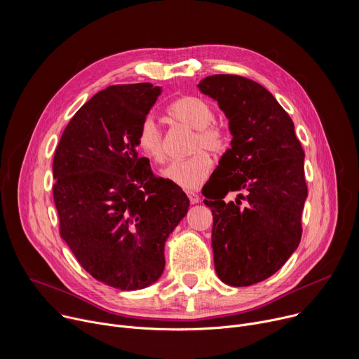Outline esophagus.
<instances>
[{
	"instance_id": "obj_1",
	"label": "esophagus",
	"mask_w": 359,
	"mask_h": 359,
	"mask_svg": "<svg viewBox=\"0 0 359 359\" xmlns=\"http://www.w3.org/2000/svg\"><path fill=\"white\" fill-rule=\"evenodd\" d=\"M187 197H189V200H190L191 204H196V203L200 201V196H198V193H196V191H187Z\"/></svg>"
}]
</instances>
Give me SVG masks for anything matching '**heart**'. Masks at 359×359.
<instances>
[{
  "instance_id": "1",
  "label": "heart",
  "mask_w": 359,
  "mask_h": 359,
  "mask_svg": "<svg viewBox=\"0 0 359 359\" xmlns=\"http://www.w3.org/2000/svg\"><path fill=\"white\" fill-rule=\"evenodd\" d=\"M168 116L179 125L194 129V136L190 143L193 155L172 162L163 170V176L186 190H194L208 180L213 170V159L205 149L222 151L227 144V136L215 123L213 108L197 96L187 95L172 102L168 107ZM136 142L143 155L151 162L163 163L166 161L165 133L153 118L147 116L142 121Z\"/></svg>"
}]
</instances>
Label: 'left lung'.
<instances>
[{
	"label": "left lung",
	"mask_w": 359,
	"mask_h": 359,
	"mask_svg": "<svg viewBox=\"0 0 359 359\" xmlns=\"http://www.w3.org/2000/svg\"><path fill=\"white\" fill-rule=\"evenodd\" d=\"M198 88L219 102L233 135L203 194L213 215L215 269L229 285H252L278 271L299 244L309 194L304 150L291 118L260 83L212 75ZM231 192L238 197L229 202Z\"/></svg>",
	"instance_id": "1"
}]
</instances>
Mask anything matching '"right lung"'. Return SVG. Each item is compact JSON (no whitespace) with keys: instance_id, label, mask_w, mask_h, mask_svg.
Segmentation results:
<instances>
[{"instance_id":"right-lung-1","label":"right lung","mask_w":359,"mask_h":359,"mask_svg":"<svg viewBox=\"0 0 359 359\" xmlns=\"http://www.w3.org/2000/svg\"><path fill=\"white\" fill-rule=\"evenodd\" d=\"M161 92L151 83L97 92L67 125L53 163L61 237L86 273L122 291L162 276L165 243L189 208L137 153L139 126Z\"/></svg>"}]
</instances>
